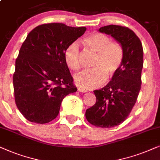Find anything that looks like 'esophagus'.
<instances>
[{"label": "esophagus", "instance_id": "34e87169", "mask_svg": "<svg viewBox=\"0 0 160 160\" xmlns=\"http://www.w3.org/2000/svg\"><path fill=\"white\" fill-rule=\"evenodd\" d=\"M78 91H79V92H82V93H86V90H84V89L80 88H78Z\"/></svg>", "mask_w": 160, "mask_h": 160}]
</instances>
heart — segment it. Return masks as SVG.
I'll return each instance as SVG.
<instances>
[{
  "label": "heart",
  "instance_id": "1",
  "mask_svg": "<svg viewBox=\"0 0 160 160\" xmlns=\"http://www.w3.org/2000/svg\"><path fill=\"white\" fill-rule=\"evenodd\" d=\"M87 48L97 53L93 69L82 70L75 74L74 81L77 86L84 90L99 87L105 82V75L111 78L120 69L123 58V51L118 43L111 42L105 34L93 32L82 39ZM80 47L74 42L67 47L64 51V60L67 65L73 71L80 68Z\"/></svg>",
  "mask_w": 160,
  "mask_h": 160
}]
</instances>
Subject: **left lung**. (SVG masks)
Here are the masks:
<instances>
[{"label":"left lung","instance_id":"8db88e82","mask_svg":"<svg viewBox=\"0 0 160 160\" xmlns=\"http://www.w3.org/2000/svg\"><path fill=\"white\" fill-rule=\"evenodd\" d=\"M99 31L121 44L123 58L108 84L93 91L97 102L86 110V117L93 126L110 128L126 120L137 101L141 88L143 50L139 38L127 27L110 25L100 28Z\"/></svg>","mask_w":160,"mask_h":160}]
</instances>
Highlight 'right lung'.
<instances>
[{
	"instance_id": "right-lung-1",
	"label": "right lung",
	"mask_w": 160,
	"mask_h": 160,
	"mask_svg": "<svg viewBox=\"0 0 160 160\" xmlns=\"http://www.w3.org/2000/svg\"><path fill=\"white\" fill-rule=\"evenodd\" d=\"M86 31V27L48 23L28 34L16 59L13 76L16 105L27 120L37 123L52 121L63 98L77 91L64 51Z\"/></svg>"
}]
</instances>
